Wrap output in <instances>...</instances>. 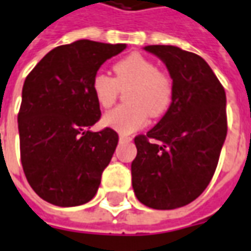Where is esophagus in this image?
<instances>
[{"label": "esophagus", "mask_w": 251, "mask_h": 251, "mask_svg": "<svg viewBox=\"0 0 251 251\" xmlns=\"http://www.w3.org/2000/svg\"><path fill=\"white\" fill-rule=\"evenodd\" d=\"M119 140L121 141H132V137L130 136H126V134H119Z\"/></svg>", "instance_id": "obj_1"}]
</instances>
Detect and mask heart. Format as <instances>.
Returning <instances> with one entry per match:
<instances>
[{"label":"heart","mask_w":251,"mask_h":251,"mask_svg":"<svg viewBox=\"0 0 251 251\" xmlns=\"http://www.w3.org/2000/svg\"><path fill=\"white\" fill-rule=\"evenodd\" d=\"M115 76L97 73L92 78V92L103 108H110L125 92L127 103L121 104L103 117V124L121 133H130L146 125L148 114L158 118L168 111L173 101L175 83L168 73L158 70L154 60L133 52L114 66Z\"/></svg>","instance_id":"b5f03b06"}]
</instances>
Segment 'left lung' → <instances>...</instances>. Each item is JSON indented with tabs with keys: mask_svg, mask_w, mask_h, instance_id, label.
Instances as JSON below:
<instances>
[{
	"mask_svg": "<svg viewBox=\"0 0 251 251\" xmlns=\"http://www.w3.org/2000/svg\"><path fill=\"white\" fill-rule=\"evenodd\" d=\"M144 49L166 64L175 95L163 118L134 137L132 185L143 204L172 210L195 201L216 172L228 130L226 90L201 56L172 45Z\"/></svg>",
	"mask_w": 251,
	"mask_h": 251,
	"instance_id": "left-lung-1",
	"label": "left lung"
}]
</instances>
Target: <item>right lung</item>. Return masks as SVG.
I'll use <instances>...</instances> for the list:
<instances>
[{
    "mask_svg": "<svg viewBox=\"0 0 251 251\" xmlns=\"http://www.w3.org/2000/svg\"><path fill=\"white\" fill-rule=\"evenodd\" d=\"M125 44L79 40L54 48L32 68L18 114L20 159L35 194L70 207L96 195L118 144L111 127L90 132L101 117L92 78Z\"/></svg>",
    "mask_w": 251,
    "mask_h": 251,
    "instance_id": "right-lung-1",
    "label": "right lung"
}]
</instances>
